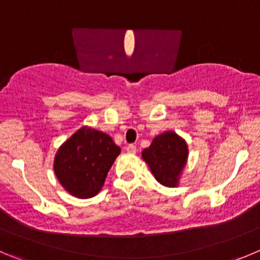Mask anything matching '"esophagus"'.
<instances>
[{"mask_svg":"<svg viewBox=\"0 0 260 260\" xmlns=\"http://www.w3.org/2000/svg\"><path fill=\"white\" fill-rule=\"evenodd\" d=\"M125 149H127V151L129 152V154H136V151H137V147H136L135 145H128Z\"/></svg>","mask_w":260,"mask_h":260,"instance_id":"obj_1","label":"esophagus"}]
</instances>
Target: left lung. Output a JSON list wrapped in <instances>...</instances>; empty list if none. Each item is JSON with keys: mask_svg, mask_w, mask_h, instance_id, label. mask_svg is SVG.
Segmentation results:
<instances>
[{"mask_svg": "<svg viewBox=\"0 0 260 260\" xmlns=\"http://www.w3.org/2000/svg\"><path fill=\"white\" fill-rule=\"evenodd\" d=\"M142 159L160 185L177 187L187 164V142L173 131H166L157 135L147 149L142 150Z\"/></svg>", "mask_w": 260, "mask_h": 260, "instance_id": "obj_1", "label": "left lung"}]
</instances>
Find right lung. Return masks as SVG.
I'll list each match as a JSON object with an SVG mask.
<instances>
[{
    "instance_id": "right-lung-1",
    "label": "right lung",
    "mask_w": 260,
    "mask_h": 260,
    "mask_svg": "<svg viewBox=\"0 0 260 260\" xmlns=\"http://www.w3.org/2000/svg\"><path fill=\"white\" fill-rule=\"evenodd\" d=\"M119 154L120 147L110 136L84 125L59 147L53 159V172L70 195L93 198L103 188Z\"/></svg>"
}]
</instances>
